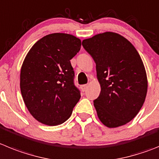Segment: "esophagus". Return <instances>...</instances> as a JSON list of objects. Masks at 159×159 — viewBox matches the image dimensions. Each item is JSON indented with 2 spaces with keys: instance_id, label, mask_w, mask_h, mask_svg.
<instances>
[{
  "instance_id": "34e87169",
  "label": "esophagus",
  "mask_w": 159,
  "mask_h": 159,
  "mask_svg": "<svg viewBox=\"0 0 159 159\" xmlns=\"http://www.w3.org/2000/svg\"><path fill=\"white\" fill-rule=\"evenodd\" d=\"M81 88V91H83V92H84V91H86V90L87 89V84H85V85H82L80 87Z\"/></svg>"
}]
</instances>
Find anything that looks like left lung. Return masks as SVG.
Wrapping results in <instances>:
<instances>
[{"label":"left lung","instance_id":"obj_1","mask_svg":"<svg viewBox=\"0 0 159 159\" xmlns=\"http://www.w3.org/2000/svg\"><path fill=\"white\" fill-rule=\"evenodd\" d=\"M96 64L101 92L94 106L108 128L126 125L137 115L148 91V77L139 53L128 39L104 32L83 40Z\"/></svg>","mask_w":159,"mask_h":159}]
</instances>
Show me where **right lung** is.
I'll list each match as a JSON object with an SVG mask.
<instances>
[{
  "mask_svg": "<svg viewBox=\"0 0 159 159\" xmlns=\"http://www.w3.org/2000/svg\"><path fill=\"white\" fill-rule=\"evenodd\" d=\"M81 40L72 34L53 33L30 48L20 69V91L27 110L44 125H61L72 115L80 98L73 83L70 60Z\"/></svg>",
  "mask_w": 159,
  "mask_h": 159,
  "instance_id": "add662e5",
  "label": "right lung"
}]
</instances>
